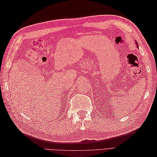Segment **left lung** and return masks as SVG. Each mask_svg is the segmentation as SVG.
I'll return each instance as SVG.
<instances>
[{"mask_svg":"<svg viewBox=\"0 0 157 157\" xmlns=\"http://www.w3.org/2000/svg\"><path fill=\"white\" fill-rule=\"evenodd\" d=\"M137 48H139V47H138V45H137Z\"/></svg>","mask_w":157,"mask_h":157,"instance_id":"left-lung-1","label":"left lung"}]
</instances>
